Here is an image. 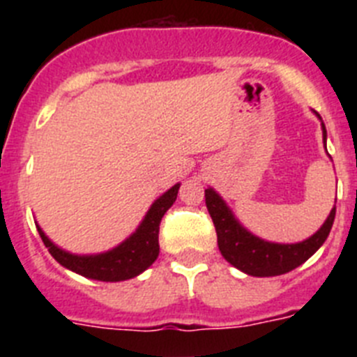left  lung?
Here are the masks:
<instances>
[{"instance_id":"8db88e82","label":"left lung","mask_w":357,"mask_h":357,"mask_svg":"<svg viewBox=\"0 0 357 357\" xmlns=\"http://www.w3.org/2000/svg\"><path fill=\"white\" fill-rule=\"evenodd\" d=\"M314 114L321 121L320 114L318 112ZM321 135L326 144L327 130L324 121H321ZM206 206L216 227L218 248L222 255L232 266L252 277L282 275L305 263L324 245L336 216V207H333L324 225L304 241L273 243L261 239L259 236L252 234L250 230L245 229L227 206V202L213 188L206 189Z\"/></svg>"}]
</instances>
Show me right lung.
<instances>
[{"instance_id":"1","label":"right lung","mask_w":357,"mask_h":357,"mask_svg":"<svg viewBox=\"0 0 357 357\" xmlns=\"http://www.w3.org/2000/svg\"><path fill=\"white\" fill-rule=\"evenodd\" d=\"M181 184H175L166 193L160 195L150 206L148 213L141 220L137 229L121 241L118 247L110 248L100 254H71L52 241L44 234L39 223H36L39 230L40 239L44 241L50 254L56 263L78 273L82 277L93 280H103V282H119L128 280L141 273L155 263L159 255V225L164 213L173 206L176 200Z\"/></svg>"}]
</instances>
